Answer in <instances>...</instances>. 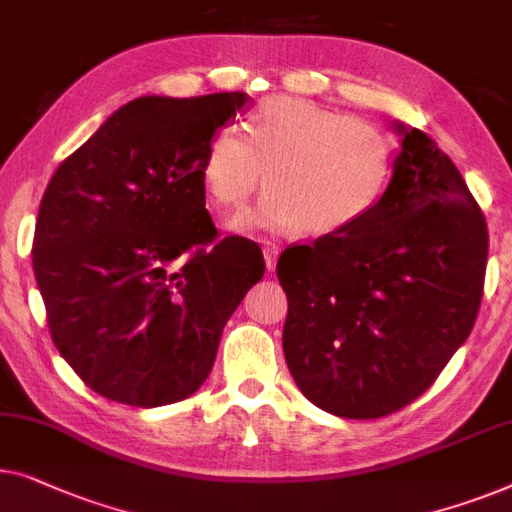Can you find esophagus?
I'll return each mask as SVG.
<instances>
[{
	"instance_id": "34e87169",
	"label": "esophagus",
	"mask_w": 512,
	"mask_h": 512,
	"mask_svg": "<svg viewBox=\"0 0 512 512\" xmlns=\"http://www.w3.org/2000/svg\"><path fill=\"white\" fill-rule=\"evenodd\" d=\"M263 258H265V268L274 270V265H277V258H279V247H277V244H265V247H263Z\"/></svg>"
}]
</instances>
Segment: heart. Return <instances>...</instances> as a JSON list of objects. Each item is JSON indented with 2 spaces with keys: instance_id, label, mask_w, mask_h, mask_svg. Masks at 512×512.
<instances>
[{
  "instance_id": "1",
  "label": "heart",
  "mask_w": 512,
  "mask_h": 512,
  "mask_svg": "<svg viewBox=\"0 0 512 512\" xmlns=\"http://www.w3.org/2000/svg\"><path fill=\"white\" fill-rule=\"evenodd\" d=\"M395 145L379 124L295 96H270L247 120V136L219 129L207 143L201 182L214 207L238 212L258 187L270 194L235 219V233L300 231L328 238L358 226L388 189Z\"/></svg>"
}]
</instances>
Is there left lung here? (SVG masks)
I'll return each instance as SVG.
<instances>
[{
	"instance_id": "8db88e82",
	"label": "left lung",
	"mask_w": 512,
	"mask_h": 512,
	"mask_svg": "<svg viewBox=\"0 0 512 512\" xmlns=\"http://www.w3.org/2000/svg\"><path fill=\"white\" fill-rule=\"evenodd\" d=\"M395 131L402 147L372 214L277 263L286 365L302 395L339 418H381L420 397L483 300V212L427 133Z\"/></svg>"
}]
</instances>
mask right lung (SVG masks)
Wrapping results in <instances>:
<instances>
[{"label":"right lung","instance_id":"right-lung-1","mask_svg":"<svg viewBox=\"0 0 512 512\" xmlns=\"http://www.w3.org/2000/svg\"><path fill=\"white\" fill-rule=\"evenodd\" d=\"M247 101L133 99L41 198L32 265L50 335L101 397L152 409L194 395L226 321L263 279L256 242L217 240L201 182L207 143Z\"/></svg>","mask_w":512,"mask_h":512}]
</instances>
